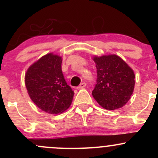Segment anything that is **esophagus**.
<instances>
[{"mask_svg":"<svg viewBox=\"0 0 158 158\" xmlns=\"http://www.w3.org/2000/svg\"><path fill=\"white\" fill-rule=\"evenodd\" d=\"M85 86H86V83H85V82H82V83H80V85H79L77 88L78 89H83V88H85Z\"/></svg>","mask_w":158,"mask_h":158,"instance_id":"obj_1","label":"esophagus"}]
</instances>
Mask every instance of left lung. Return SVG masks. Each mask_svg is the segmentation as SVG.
<instances>
[{"label": "left lung", "instance_id": "left-lung-1", "mask_svg": "<svg viewBox=\"0 0 158 158\" xmlns=\"http://www.w3.org/2000/svg\"><path fill=\"white\" fill-rule=\"evenodd\" d=\"M97 80L92 96L102 108L114 110L129 101L135 84L133 69L118 56H94Z\"/></svg>", "mask_w": 158, "mask_h": 158}]
</instances>
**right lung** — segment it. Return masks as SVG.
I'll return each instance as SVG.
<instances>
[{
  "instance_id": "obj_1",
  "label": "right lung",
  "mask_w": 158,
  "mask_h": 158,
  "mask_svg": "<svg viewBox=\"0 0 158 158\" xmlns=\"http://www.w3.org/2000/svg\"><path fill=\"white\" fill-rule=\"evenodd\" d=\"M62 57L49 52L35 62L25 74V85L30 99L45 112L52 114L66 111L74 92L62 72Z\"/></svg>"
}]
</instances>
